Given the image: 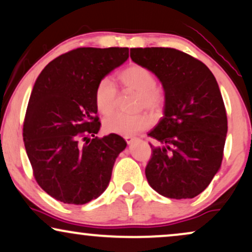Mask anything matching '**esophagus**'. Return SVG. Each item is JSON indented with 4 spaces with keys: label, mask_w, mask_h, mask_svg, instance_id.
<instances>
[{
    "label": "esophagus",
    "mask_w": 252,
    "mask_h": 252,
    "mask_svg": "<svg viewBox=\"0 0 252 252\" xmlns=\"http://www.w3.org/2000/svg\"><path fill=\"white\" fill-rule=\"evenodd\" d=\"M124 139H126V142L128 143L129 145H130V144H132L133 142H135V138H133V137H126V138H124Z\"/></svg>",
    "instance_id": "1"
}]
</instances>
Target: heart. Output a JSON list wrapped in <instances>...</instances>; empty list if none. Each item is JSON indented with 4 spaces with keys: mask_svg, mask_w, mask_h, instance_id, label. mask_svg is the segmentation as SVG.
<instances>
[{
    "mask_svg": "<svg viewBox=\"0 0 252 252\" xmlns=\"http://www.w3.org/2000/svg\"><path fill=\"white\" fill-rule=\"evenodd\" d=\"M120 80L126 89L138 92L137 106L158 112L163 106L162 93L157 89V79L149 69L143 65L133 64L120 75ZM117 90L112 79L102 78L98 83L94 92V102L98 112L109 115L115 109ZM151 126V117L145 113L124 114L116 113L103 121V129L109 133L121 136H135Z\"/></svg>",
    "mask_w": 252,
    "mask_h": 252,
    "instance_id": "heart-1",
    "label": "heart"
}]
</instances>
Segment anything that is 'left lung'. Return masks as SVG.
<instances>
[{
    "instance_id": "1",
    "label": "left lung",
    "mask_w": 252,
    "mask_h": 252,
    "mask_svg": "<svg viewBox=\"0 0 252 252\" xmlns=\"http://www.w3.org/2000/svg\"><path fill=\"white\" fill-rule=\"evenodd\" d=\"M130 58L156 75L165 91L163 117L149 133L153 146L147 182L161 196H198L220 169L227 115L216 77L199 60L174 48L130 49Z\"/></svg>"
}]
</instances>
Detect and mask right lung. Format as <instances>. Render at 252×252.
I'll use <instances>...</instances> for the list:
<instances>
[{
	"mask_svg": "<svg viewBox=\"0 0 252 252\" xmlns=\"http://www.w3.org/2000/svg\"><path fill=\"white\" fill-rule=\"evenodd\" d=\"M129 58V48L83 47L45 66L33 86L23 138L42 190L65 204L83 205L108 187L114 163L126 147L116 133L95 137L98 83Z\"/></svg>",
	"mask_w": 252,
	"mask_h": 252,
	"instance_id": "add662e5",
	"label": "right lung"
}]
</instances>
